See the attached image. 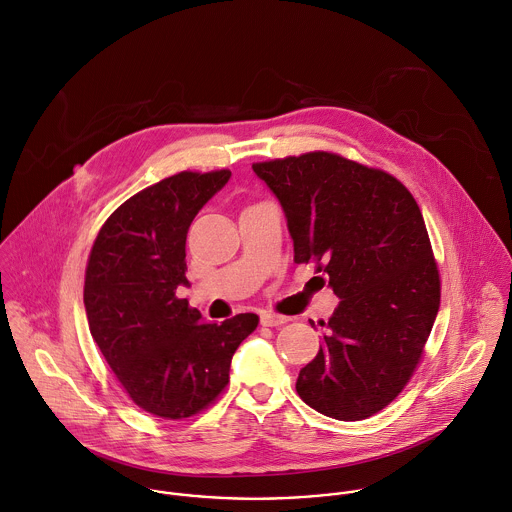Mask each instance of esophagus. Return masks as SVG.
<instances>
[{
  "mask_svg": "<svg viewBox=\"0 0 512 512\" xmlns=\"http://www.w3.org/2000/svg\"><path fill=\"white\" fill-rule=\"evenodd\" d=\"M288 322H290V318L280 316V314H272V312H264V314L260 316V324H262V326H266V328L284 326V324H288Z\"/></svg>",
  "mask_w": 512,
  "mask_h": 512,
  "instance_id": "obj_1",
  "label": "esophagus"
}]
</instances>
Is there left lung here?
<instances>
[{"mask_svg":"<svg viewBox=\"0 0 512 512\" xmlns=\"http://www.w3.org/2000/svg\"><path fill=\"white\" fill-rule=\"evenodd\" d=\"M252 169L282 204L294 262H316L340 298L296 389L318 413L367 419L407 385L439 312L441 282L423 214L395 176L334 153Z\"/></svg>","mask_w":512,"mask_h":512,"instance_id":"8db88e82","label":"left lung"}]
</instances>
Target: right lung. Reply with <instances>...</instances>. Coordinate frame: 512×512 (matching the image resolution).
Returning <instances> with one entry per match:
<instances>
[{
  "label": "right lung",
  "instance_id": "right-lung-1",
  "mask_svg": "<svg viewBox=\"0 0 512 512\" xmlns=\"http://www.w3.org/2000/svg\"><path fill=\"white\" fill-rule=\"evenodd\" d=\"M230 171L178 172L125 200L99 230L85 272L89 332L129 397L147 413L184 419L228 383L256 314L222 324L176 298L186 280V232Z\"/></svg>",
  "mask_w": 512,
  "mask_h": 512
}]
</instances>
